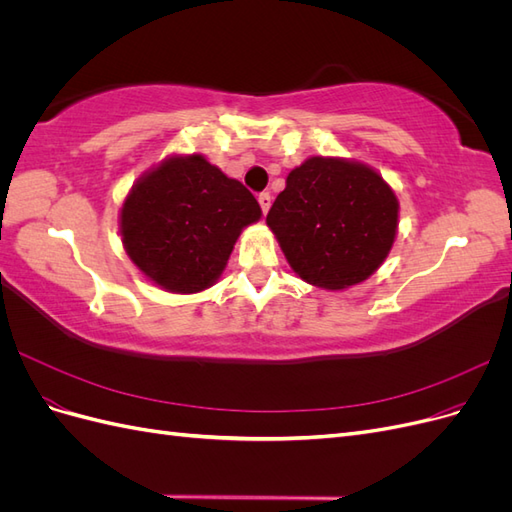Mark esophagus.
Segmentation results:
<instances>
[{
	"label": "esophagus",
	"mask_w": 512,
	"mask_h": 512,
	"mask_svg": "<svg viewBox=\"0 0 512 512\" xmlns=\"http://www.w3.org/2000/svg\"><path fill=\"white\" fill-rule=\"evenodd\" d=\"M271 203H273V198H271L269 192H262V194L258 196V205H260V209H262V213H265V215H267V211L271 209Z\"/></svg>",
	"instance_id": "obj_1"
}]
</instances>
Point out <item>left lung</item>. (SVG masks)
I'll list each match as a JSON object with an SVG mask.
<instances>
[{
	"label": "left lung",
	"instance_id": "left-lung-1",
	"mask_svg": "<svg viewBox=\"0 0 512 512\" xmlns=\"http://www.w3.org/2000/svg\"><path fill=\"white\" fill-rule=\"evenodd\" d=\"M267 226L303 282L346 290L374 275L389 256L399 200L376 168L312 156L288 173Z\"/></svg>",
	"mask_w": 512,
	"mask_h": 512
}]
</instances>
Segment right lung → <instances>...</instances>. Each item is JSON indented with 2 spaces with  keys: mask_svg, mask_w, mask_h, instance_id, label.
<instances>
[{
  "mask_svg": "<svg viewBox=\"0 0 512 512\" xmlns=\"http://www.w3.org/2000/svg\"><path fill=\"white\" fill-rule=\"evenodd\" d=\"M260 218V205L241 181L200 153H170L123 198L119 235L151 284L194 294L220 280L243 228Z\"/></svg>",
  "mask_w": 512,
  "mask_h": 512,
  "instance_id": "obj_1",
  "label": "right lung"
}]
</instances>
